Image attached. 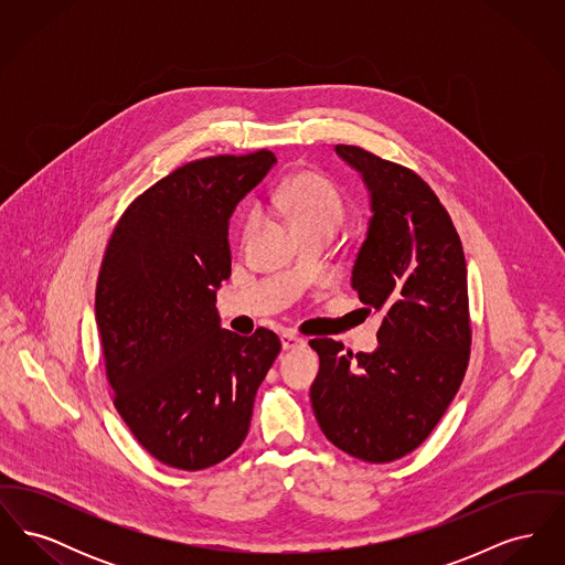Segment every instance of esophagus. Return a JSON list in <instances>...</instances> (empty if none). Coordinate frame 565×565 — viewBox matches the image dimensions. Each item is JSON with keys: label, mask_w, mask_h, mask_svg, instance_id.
<instances>
[{"label": "esophagus", "mask_w": 565, "mask_h": 565, "mask_svg": "<svg viewBox=\"0 0 565 565\" xmlns=\"http://www.w3.org/2000/svg\"><path fill=\"white\" fill-rule=\"evenodd\" d=\"M302 345H305V341H302V339H298V337L292 334V332H284V334H281V350H298V348H302Z\"/></svg>", "instance_id": "1"}]
</instances>
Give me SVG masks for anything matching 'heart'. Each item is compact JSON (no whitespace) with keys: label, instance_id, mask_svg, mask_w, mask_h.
<instances>
[{"label":"heart","instance_id":"heart-1","mask_svg":"<svg viewBox=\"0 0 565 565\" xmlns=\"http://www.w3.org/2000/svg\"><path fill=\"white\" fill-rule=\"evenodd\" d=\"M279 205L286 210L295 231L311 226H332L339 228L345 215L343 196L332 182H328L318 173H298L281 192ZM258 214L249 217V226H254Z\"/></svg>","mask_w":565,"mask_h":565}]
</instances>
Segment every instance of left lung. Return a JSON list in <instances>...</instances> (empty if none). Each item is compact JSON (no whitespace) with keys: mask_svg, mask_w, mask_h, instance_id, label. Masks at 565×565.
I'll list each match as a JSON object with an SVG mask.
<instances>
[{"mask_svg":"<svg viewBox=\"0 0 565 565\" xmlns=\"http://www.w3.org/2000/svg\"><path fill=\"white\" fill-rule=\"evenodd\" d=\"M334 152L369 192L351 288L381 326L371 353L309 341L320 355L311 406L334 447L383 463L417 449L461 385L470 353L466 260L451 217L417 173L355 146Z\"/></svg>","mask_w":565,"mask_h":565,"instance_id":"obj_1","label":"left lung"}]
</instances>
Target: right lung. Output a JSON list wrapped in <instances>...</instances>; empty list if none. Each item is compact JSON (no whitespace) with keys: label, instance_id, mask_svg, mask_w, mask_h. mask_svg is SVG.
I'll use <instances>...</instances> for the list:
<instances>
[{"label":"right lung","instance_id":"obj_1","mask_svg":"<svg viewBox=\"0 0 565 565\" xmlns=\"http://www.w3.org/2000/svg\"><path fill=\"white\" fill-rule=\"evenodd\" d=\"M275 157L189 162L137 196L102 263L95 316L114 404L141 447L203 470L242 447L281 343L224 330L215 292L231 277L228 220Z\"/></svg>","mask_w":565,"mask_h":565}]
</instances>
